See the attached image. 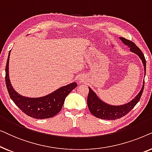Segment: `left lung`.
<instances>
[{
	"mask_svg": "<svg viewBox=\"0 0 152 152\" xmlns=\"http://www.w3.org/2000/svg\"><path fill=\"white\" fill-rule=\"evenodd\" d=\"M120 39L123 42L124 45H127L129 48L131 52L136 54L140 57V59L142 60L143 66H144L145 75V74H146V61H145V56L142 54V51L132 41L124 39L123 37H120ZM144 84L145 81H143V85L140 91L132 101L120 106L110 105L109 104L105 103L104 102L101 100L99 98L96 93L90 87H88L89 93L88 95V98H87V104H88L89 111L96 118H101V119L103 120H113L123 117L130 111H132V109H133V108L136 105V104L140 100L141 95L142 94L143 89H144Z\"/></svg>",
	"mask_w": 152,
	"mask_h": 152,
	"instance_id": "8db88e82",
	"label": "left lung"
}]
</instances>
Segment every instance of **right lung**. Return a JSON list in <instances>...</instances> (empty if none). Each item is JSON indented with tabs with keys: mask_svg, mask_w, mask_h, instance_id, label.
Returning <instances> with one entry per match:
<instances>
[{
	"mask_svg": "<svg viewBox=\"0 0 152 152\" xmlns=\"http://www.w3.org/2000/svg\"><path fill=\"white\" fill-rule=\"evenodd\" d=\"M10 55V51L6 64L5 82L12 101L26 115L36 119H45L57 115L61 110L66 96L77 86V83L72 82L66 86L60 87L57 90L45 96L40 97L23 96L14 90L10 82L9 77Z\"/></svg>",
	"mask_w": 152,
	"mask_h": 152,
	"instance_id": "obj_1",
	"label": "right lung"
}]
</instances>
